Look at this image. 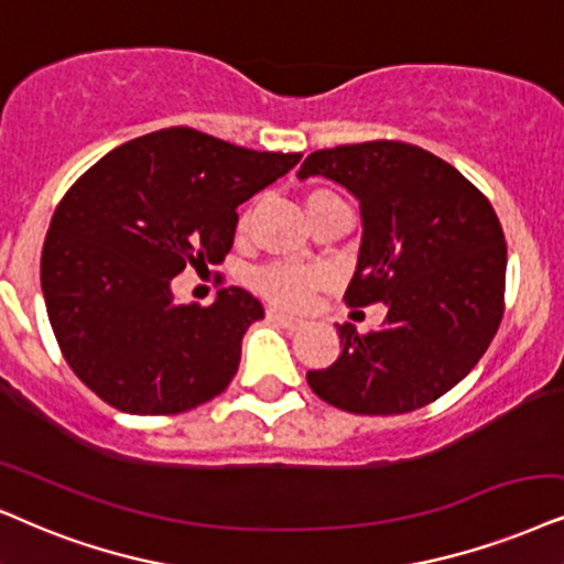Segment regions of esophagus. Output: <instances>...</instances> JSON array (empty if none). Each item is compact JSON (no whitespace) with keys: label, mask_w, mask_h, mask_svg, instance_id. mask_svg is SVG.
Instances as JSON below:
<instances>
[{"label":"esophagus","mask_w":564,"mask_h":564,"mask_svg":"<svg viewBox=\"0 0 564 564\" xmlns=\"http://www.w3.org/2000/svg\"><path fill=\"white\" fill-rule=\"evenodd\" d=\"M268 319H273V323H278V325H283V327H289V330H296V327H302V319L299 317H294V315H286V312H281V310H268Z\"/></svg>","instance_id":"obj_1"}]
</instances>
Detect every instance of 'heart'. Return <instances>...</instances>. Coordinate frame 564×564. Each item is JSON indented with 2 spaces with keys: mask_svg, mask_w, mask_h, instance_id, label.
<instances>
[{
  "mask_svg": "<svg viewBox=\"0 0 564 564\" xmlns=\"http://www.w3.org/2000/svg\"><path fill=\"white\" fill-rule=\"evenodd\" d=\"M327 192H315L310 199L323 197ZM241 226H247V218H241ZM258 289L262 294L275 299V302L299 306L310 299L312 291H315L319 283L325 281V275L315 268L294 265V262H275V265L262 268L258 278Z\"/></svg>",
  "mask_w": 564,
  "mask_h": 564,
  "instance_id": "1",
  "label": "heart"
}]
</instances>
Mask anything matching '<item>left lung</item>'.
<instances>
[{
  "label": "left lung",
  "instance_id": "8db88e82",
  "mask_svg": "<svg viewBox=\"0 0 564 564\" xmlns=\"http://www.w3.org/2000/svg\"><path fill=\"white\" fill-rule=\"evenodd\" d=\"M296 176H325L359 199L346 302L388 306L367 335L335 325L344 348L327 369L306 372L310 388L367 416L437 401L476 367L505 312L508 247L489 199L447 161L395 140L315 151Z\"/></svg>",
  "mask_w": 564,
  "mask_h": 564
}]
</instances>
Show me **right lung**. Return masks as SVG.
<instances>
[{
	"instance_id": "1",
	"label": "right lung",
	"mask_w": 564,
	"mask_h": 564,
	"mask_svg": "<svg viewBox=\"0 0 564 564\" xmlns=\"http://www.w3.org/2000/svg\"><path fill=\"white\" fill-rule=\"evenodd\" d=\"M299 159L169 127L113 148L69 187L44 241L41 289L64 359L101 401L166 416L224 393L265 310L239 286L210 306L176 304L171 281L224 260L239 205Z\"/></svg>"
}]
</instances>
